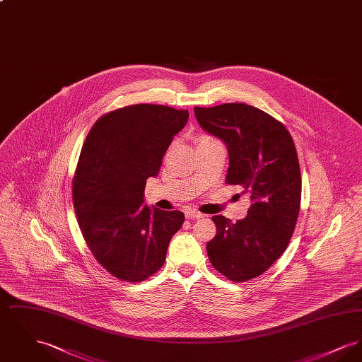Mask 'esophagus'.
Returning a JSON list of instances; mask_svg holds the SVG:
<instances>
[{
  "mask_svg": "<svg viewBox=\"0 0 362 362\" xmlns=\"http://www.w3.org/2000/svg\"><path fill=\"white\" fill-rule=\"evenodd\" d=\"M185 216H186V218H189V220H195V218H202V217H204L202 213H199V211H197V210H194V209H187V210L185 211Z\"/></svg>",
  "mask_w": 362,
  "mask_h": 362,
  "instance_id": "1",
  "label": "esophagus"
}]
</instances>
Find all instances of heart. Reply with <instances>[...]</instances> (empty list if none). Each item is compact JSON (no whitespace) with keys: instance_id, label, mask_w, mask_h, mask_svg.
<instances>
[{"instance_id":"1","label":"heart","mask_w":362,"mask_h":362,"mask_svg":"<svg viewBox=\"0 0 362 362\" xmlns=\"http://www.w3.org/2000/svg\"><path fill=\"white\" fill-rule=\"evenodd\" d=\"M205 138H211V137H210V136H201V137H199V139H205Z\"/></svg>"}]
</instances>
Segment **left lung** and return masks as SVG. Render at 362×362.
I'll list each match as a JSON object with an SVG mask.
<instances>
[{
    "mask_svg": "<svg viewBox=\"0 0 362 362\" xmlns=\"http://www.w3.org/2000/svg\"><path fill=\"white\" fill-rule=\"evenodd\" d=\"M197 121L226 144V185L251 199L235 224L213 216L217 233L206 244L213 267L233 282L263 274L286 250L298 218L301 173L292 136L284 123L244 103L195 107Z\"/></svg>",
    "mask_w": 362,
    "mask_h": 362,
    "instance_id": "left-lung-1",
    "label": "left lung"
}]
</instances>
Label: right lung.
Masks as SVG:
<instances>
[{
	"instance_id": "1",
	"label": "right lung",
	"mask_w": 362,
	"mask_h": 362,
	"mask_svg": "<svg viewBox=\"0 0 362 362\" xmlns=\"http://www.w3.org/2000/svg\"><path fill=\"white\" fill-rule=\"evenodd\" d=\"M187 119V110L134 104L104 114L86 136L73 205L92 255L121 281L134 284L157 273L183 225L182 211L144 205V189Z\"/></svg>"
}]
</instances>
